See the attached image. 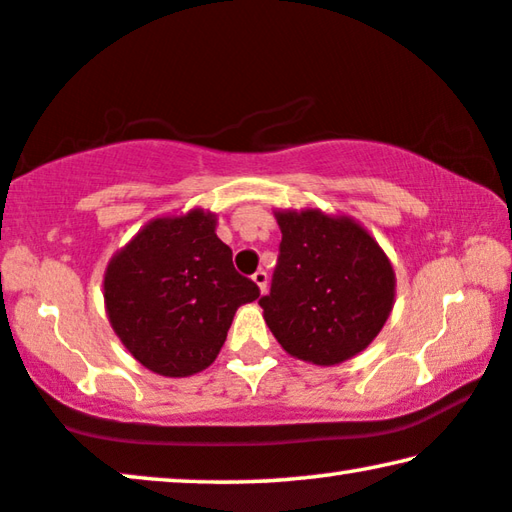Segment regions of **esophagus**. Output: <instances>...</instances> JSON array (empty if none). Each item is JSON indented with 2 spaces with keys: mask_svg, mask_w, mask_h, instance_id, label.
Here are the masks:
<instances>
[{
  "mask_svg": "<svg viewBox=\"0 0 512 512\" xmlns=\"http://www.w3.org/2000/svg\"><path fill=\"white\" fill-rule=\"evenodd\" d=\"M253 282L259 287V292H266V282H269V276H266V271H257L253 276Z\"/></svg>",
  "mask_w": 512,
  "mask_h": 512,
  "instance_id": "obj_1",
  "label": "esophagus"
}]
</instances>
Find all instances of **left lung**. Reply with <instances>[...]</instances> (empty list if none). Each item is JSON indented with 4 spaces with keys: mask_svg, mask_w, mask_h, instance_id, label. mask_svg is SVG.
Instances as JSON below:
<instances>
[{
    "mask_svg": "<svg viewBox=\"0 0 512 512\" xmlns=\"http://www.w3.org/2000/svg\"><path fill=\"white\" fill-rule=\"evenodd\" d=\"M282 232L264 322L289 356L338 365L361 354L391 317L395 271L379 243L349 216L278 209Z\"/></svg>",
    "mask_w": 512,
    "mask_h": 512,
    "instance_id": "left-lung-1",
    "label": "left lung"
}]
</instances>
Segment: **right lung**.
Returning <instances> with one entry per match:
<instances>
[{
  "mask_svg": "<svg viewBox=\"0 0 512 512\" xmlns=\"http://www.w3.org/2000/svg\"><path fill=\"white\" fill-rule=\"evenodd\" d=\"M216 213L190 209L149 220L108 262L105 312L137 363L190 377L216 361L232 319L259 287L236 273L216 236Z\"/></svg>",
  "mask_w": 512,
  "mask_h": 512,
  "instance_id": "obj_1",
  "label": "right lung"
}]
</instances>
